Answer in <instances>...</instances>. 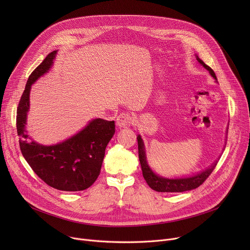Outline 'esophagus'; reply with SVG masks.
<instances>
[{
	"mask_svg": "<svg viewBox=\"0 0 250 250\" xmlns=\"http://www.w3.org/2000/svg\"><path fill=\"white\" fill-rule=\"evenodd\" d=\"M133 122L132 117L127 113L121 114L117 119V125L120 127H128Z\"/></svg>",
	"mask_w": 250,
	"mask_h": 250,
	"instance_id": "esophagus-1",
	"label": "esophagus"
}]
</instances>
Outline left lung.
Segmentation results:
<instances>
[{"label": "left lung", "mask_w": 250, "mask_h": 250, "mask_svg": "<svg viewBox=\"0 0 250 250\" xmlns=\"http://www.w3.org/2000/svg\"><path fill=\"white\" fill-rule=\"evenodd\" d=\"M198 61L208 71L209 74L217 80V76L213 72V70L205 64L203 60L198 58ZM137 144H138V157L141 165L142 175L146 179L147 185L154 191L157 192H170V193H179V192H185L189 190H193L201 186L206 180L207 178L211 174L213 169L216 168L218 161L213 163L209 168L203 171L200 174H197L195 176L189 177V178H180V179H166V178L159 177L156 174H154L151 169L148 167L146 159V152H145V146L144 142L140 135L137 136Z\"/></svg>", "instance_id": "8db88e82"}]
</instances>
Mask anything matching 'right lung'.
<instances>
[{
  "instance_id": "obj_1",
  "label": "right lung",
  "mask_w": 250,
  "mask_h": 250,
  "mask_svg": "<svg viewBox=\"0 0 250 250\" xmlns=\"http://www.w3.org/2000/svg\"><path fill=\"white\" fill-rule=\"evenodd\" d=\"M56 51L50 52L28 77L17 110V130L22 156L48 186L67 192L91 187L100 175L104 150L115 133V122L96 119L85 128L60 144L44 146L30 140L24 126L31 85L46 73Z\"/></svg>"
}]
</instances>
